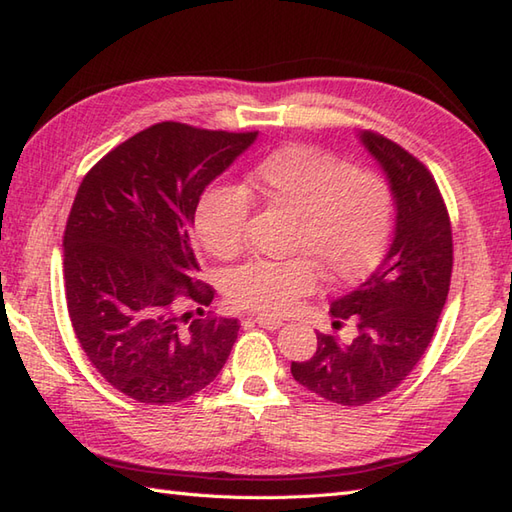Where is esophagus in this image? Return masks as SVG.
Masks as SVG:
<instances>
[{
	"mask_svg": "<svg viewBox=\"0 0 512 512\" xmlns=\"http://www.w3.org/2000/svg\"><path fill=\"white\" fill-rule=\"evenodd\" d=\"M253 321L259 325V328H266V330H279L284 321L277 319V317H270V314H257L253 317Z\"/></svg>",
	"mask_w": 512,
	"mask_h": 512,
	"instance_id": "esophagus-1",
	"label": "esophagus"
}]
</instances>
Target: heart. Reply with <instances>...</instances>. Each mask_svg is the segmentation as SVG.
I'll use <instances>...</instances> for the list:
<instances>
[{
    "label": "heart",
    "mask_w": 512,
    "mask_h": 512,
    "mask_svg": "<svg viewBox=\"0 0 512 512\" xmlns=\"http://www.w3.org/2000/svg\"><path fill=\"white\" fill-rule=\"evenodd\" d=\"M246 194L217 184L195 206V231L215 257H231L244 244L248 195L297 220L292 253L308 259L253 262L226 279L237 308L281 314L317 286V266L330 284L365 277L383 255L391 231V195L376 173L350 167L310 145H286L250 171Z\"/></svg>",
    "instance_id": "1"
}]
</instances>
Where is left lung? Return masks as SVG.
Segmentation results:
<instances>
[{"label":"left lung","instance_id":"left-lung-1","mask_svg":"<svg viewBox=\"0 0 512 512\" xmlns=\"http://www.w3.org/2000/svg\"><path fill=\"white\" fill-rule=\"evenodd\" d=\"M358 140L387 178L394 237L372 275L332 301L334 328L354 321V339L319 334L310 361L290 365L299 385L350 407L389 394L416 367L447 303L453 268L449 213L427 167L378 134L361 132Z\"/></svg>","mask_w":512,"mask_h":512}]
</instances>
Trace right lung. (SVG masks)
I'll list each match as a JSON object with an SVG mask.
<instances>
[{
  "label": "right lung",
  "instance_id": "right-lung-1",
  "mask_svg": "<svg viewBox=\"0 0 512 512\" xmlns=\"http://www.w3.org/2000/svg\"><path fill=\"white\" fill-rule=\"evenodd\" d=\"M255 140L158 123L96 162L76 191L63 235L70 321L90 363L129 398L180 402L231 354L237 319L191 321L178 308L213 299L195 279V206Z\"/></svg>",
  "mask_w": 512,
  "mask_h": 512
}]
</instances>
